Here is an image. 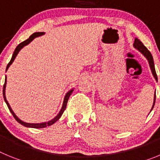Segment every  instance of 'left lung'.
Segmentation results:
<instances>
[{
  "instance_id": "left-lung-1",
  "label": "left lung",
  "mask_w": 160,
  "mask_h": 160,
  "mask_svg": "<svg viewBox=\"0 0 160 160\" xmlns=\"http://www.w3.org/2000/svg\"><path fill=\"white\" fill-rule=\"evenodd\" d=\"M134 46H135V47L137 49H138V50H139V51H140L141 53H142V54H143L144 56L147 58H148V62H149L150 67H151V69H152V73H153V75H154V77H155V78L157 80V79H158L157 78V74H156V72H155V65H154V61H153V58H152V53H150V51L148 49V48L144 46L143 44H142V42L138 40V38H135V42H134ZM155 98H156V94H155V97H154V103H153V106H152V110L153 109L154 106H155ZM152 110H151V111H152Z\"/></svg>"
}]
</instances>
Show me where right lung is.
Returning a JSON list of instances; mask_svg holds the SVG:
<instances>
[{"label": "right lung", "mask_w": 160, "mask_h": 160, "mask_svg": "<svg viewBox=\"0 0 160 160\" xmlns=\"http://www.w3.org/2000/svg\"><path fill=\"white\" fill-rule=\"evenodd\" d=\"M44 32H34V33H32V35H31L30 37H29V38H28L27 40L24 41V42H22V43H20L19 45H18V46H17V48L15 49V50H14L13 52V54H12V58H11L10 62L8 63V65H7V67H6V70H8V68L9 67V66H10L11 64H12V62H13V60L15 59V58H16V56L18 55V52L20 51V49H22V47H24L25 46H26V45H28V44L29 43V42H31V41L34 38H36V37H38V36H41V35H43ZM5 86H6V78H5V84H4V87H3V96H4V99H5V102H6L7 106H8V109H9V111H10V112L12 113V116L14 117V118L18 121L19 123H21L22 125L25 126V127H27V128H46V127H49V126H51L52 124L54 123L55 122H57L58 120L60 118V117L62 116V113L64 112V111L66 110V105H67V102H68V99H69V98H70V94H72V92H73V90H70L69 92L67 93V94H66V96H65V98H64V102H63V105H62V109H61L60 112H59V114H58L57 116L55 117L53 119H52L51 121H49V122H44V123H37V124H32V123H26V122H22V120H20L19 118H18V117L16 116V114H14L13 111H12V109H11L10 106H9V104H8V101L6 100V98H5Z\"/></svg>", "instance_id": "add662e5"}]
</instances>
